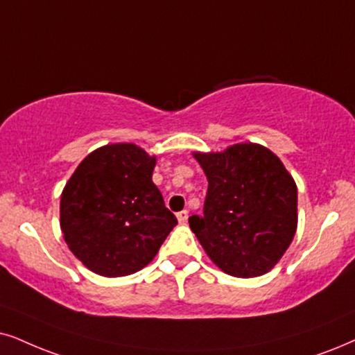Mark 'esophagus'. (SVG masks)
<instances>
[{
  "label": "esophagus",
  "mask_w": 355,
  "mask_h": 355,
  "mask_svg": "<svg viewBox=\"0 0 355 355\" xmlns=\"http://www.w3.org/2000/svg\"><path fill=\"white\" fill-rule=\"evenodd\" d=\"M177 218H178V223L185 224L188 221V211L183 209V211H180V213H177Z\"/></svg>",
  "instance_id": "esophagus-1"
}]
</instances>
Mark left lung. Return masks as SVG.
<instances>
[{"label": "left lung", "mask_w": 355, "mask_h": 355, "mask_svg": "<svg viewBox=\"0 0 355 355\" xmlns=\"http://www.w3.org/2000/svg\"><path fill=\"white\" fill-rule=\"evenodd\" d=\"M208 178L203 216L190 227L206 254L232 277L270 270L297 231L298 193L280 159L259 144L195 154Z\"/></svg>", "instance_id": "1"}]
</instances>
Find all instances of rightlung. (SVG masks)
Masks as SVG:
<instances>
[{"label":"right lung","instance_id":"obj_1","mask_svg":"<svg viewBox=\"0 0 355 355\" xmlns=\"http://www.w3.org/2000/svg\"><path fill=\"white\" fill-rule=\"evenodd\" d=\"M155 157L134 144L92 152L64 188L60 227L75 257L103 277L146 267L177 218L152 182Z\"/></svg>","mask_w":355,"mask_h":355}]
</instances>
